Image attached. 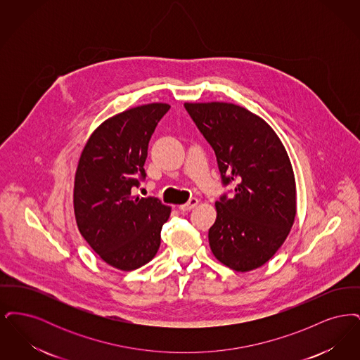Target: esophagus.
Segmentation results:
<instances>
[{
	"label": "esophagus",
	"instance_id": "1",
	"mask_svg": "<svg viewBox=\"0 0 360 360\" xmlns=\"http://www.w3.org/2000/svg\"><path fill=\"white\" fill-rule=\"evenodd\" d=\"M198 198H190L188 200V202H186V204H184V205H179L178 206V209L179 210H182V212H186V210H190V209H193L194 206L198 205Z\"/></svg>",
	"mask_w": 360,
	"mask_h": 360
}]
</instances>
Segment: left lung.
<instances>
[{
  "instance_id": "obj_1",
  "label": "left lung",
  "mask_w": 360,
  "mask_h": 360,
  "mask_svg": "<svg viewBox=\"0 0 360 360\" xmlns=\"http://www.w3.org/2000/svg\"><path fill=\"white\" fill-rule=\"evenodd\" d=\"M214 150L224 185L235 195L216 201L209 245L226 267L247 273L267 263L289 236L297 213L290 158L274 129L229 103H185Z\"/></svg>"
}]
</instances>
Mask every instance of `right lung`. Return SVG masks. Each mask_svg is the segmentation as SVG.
<instances>
[{"label":"right lung","instance_id":"right-lung-1","mask_svg":"<svg viewBox=\"0 0 360 360\" xmlns=\"http://www.w3.org/2000/svg\"><path fill=\"white\" fill-rule=\"evenodd\" d=\"M169 103L124 110L103 121L86 141L74 179L78 229L109 266L132 271L148 263L160 245L172 207L131 194L144 178L148 143Z\"/></svg>","mask_w":360,"mask_h":360}]
</instances>
